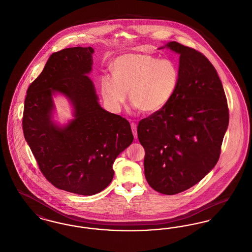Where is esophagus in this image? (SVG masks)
Returning a JSON list of instances; mask_svg holds the SVG:
<instances>
[{"mask_svg":"<svg viewBox=\"0 0 252 252\" xmlns=\"http://www.w3.org/2000/svg\"><path fill=\"white\" fill-rule=\"evenodd\" d=\"M130 126H131V130L133 135H134V138H137L138 137V134H137V125L135 123H131Z\"/></svg>","mask_w":252,"mask_h":252,"instance_id":"34e87169","label":"esophagus"}]
</instances>
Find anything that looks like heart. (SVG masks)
Listing matches in <instances>:
<instances>
[{
	"mask_svg": "<svg viewBox=\"0 0 252 252\" xmlns=\"http://www.w3.org/2000/svg\"><path fill=\"white\" fill-rule=\"evenodd\" d=\"M113 74L100 78V90L108 108L119 112L129 95L135 108L154 113L174 97L180 82L177 65L148 54H127L113 62Z\"/></svg>",
	"mask_w": 252,
	"mask_h": 252,
	"instance_id": "obj_1",
	"label": "heart"
}]
</instances>
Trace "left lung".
<instances>
[{"instance_id":"1","label":"left lung","mask_w":252,"mask_h":252,"mask_svg":"<svg viewBox=\"0 0 252 252\" xmlns=\"http://www.w3.org/2000/svg\"><path fill=\"white\" fill-rule=\"evenodd\" d=\"M180 82L174 97L138 125L144 175L157 192L176 194L216 166L228 126L227 98L215 67L200 52L176 41ZM164 48V47H162Z\"/></svg>"}]
</instances>
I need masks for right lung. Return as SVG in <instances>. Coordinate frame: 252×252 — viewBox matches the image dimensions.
I'll use <instances>...</instances> for the list:
<instances>
[{
    "instance_id": "obj_1",
    "label": "right lung",
    "mask_w": 252,
    "mask_h": 252,
    "mask_svg": "<svg viewBox=\"0 0 252 252\" xmlns=\"http://www.w3.org/2000/svg\"><path fill=\"white\" fill-rule=\"evenodd\" d=\"M92 47L54 53L30 84L24 100V138L39 170L60 190L82 195L103 191L114 176L113 162L133 142L128 121L98 103L93 81ZM56 91L66 95L75 118L64 127L51 119Z\"/></svg>"
}]
</instances>
